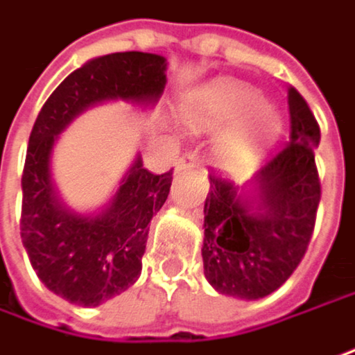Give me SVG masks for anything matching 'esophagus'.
Instances as JSON below:
<instances>
[{"mask_svg":"<svg viewBox=\"0 0 355 355\" xmlns=\"http://www.w3.org/2000/svg\"><path fill=\"white\" fill-rule=\"evenodd\" d=\"M199 164V156L195 152H184L177 162L178 171H187V168H195Z\"/></svg>","mask_w":355,"mask_h":355,"instance_id":"esophagus-1","label":"esophagus"}]
</instances>
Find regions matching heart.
Returning <instances> with one entry per match:
<instances>
[{"instance_id": "b5f03b06", "label": "heart", "mask_w": 355, "mask_h": 355, "mask_svg": "<svg viewBox=\"0 0 355 355\" xmlns=\"http://www.w3.org/2000/svg\"><path fill=\"white\" fill-rule=\"evenodd\" d=\"M180 113L187 125L197 132L219 130L245 113L219 142V162L230 173L254 168L262 144L276 132L272 110L266 103H258V93L252 87L234 79H217L201 87L184 99Z\"/></svg>"}]
</instances>
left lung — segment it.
Here are the masks:
<instances>
[{
    "label": "left lung",
    "instance_id": "1",
    "mask_svg": "<svg viewBox=\"0 0 355 355\" xmlns=\"http://www.w3.org/2000/svg\"><path fill=\"white\" fill-rule=\"evenodd\" d=\"M291 140L254 175V197L209 175L203 268L221 295L262 299L282 286L305 256L321 201L315 164L319 123L303 95L288 87ZM243 191V189H242Z\"/></svg>",
    "mask_w": 355,
    "mask_h": 355
}]
</instances>
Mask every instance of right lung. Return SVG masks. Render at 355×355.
I'll use <instances>...</instances> for the list:
<instances>
[{
  "mask_svg": "<svg viewBox=\"0 0 355 355\" xmlns=\"http://www.w3.org/2000/svg\"><path fill=\"white\" fill-rule=\"evenodd\" d=\"M164 85V56L136 50L105 54L60 83L34 121L21 175V242L44 286L73 305H101L138 280L148 223L171 193L173 171L154 175L138 156L110 207L81 215L60 201L52 184V146L87 107L110 99L154 105Z\"/></svg>",
  "mask_w": 355,
  "mask_h": 355,
  "instance_id": "1",
  "label": "right lung"
}]
</instances>
